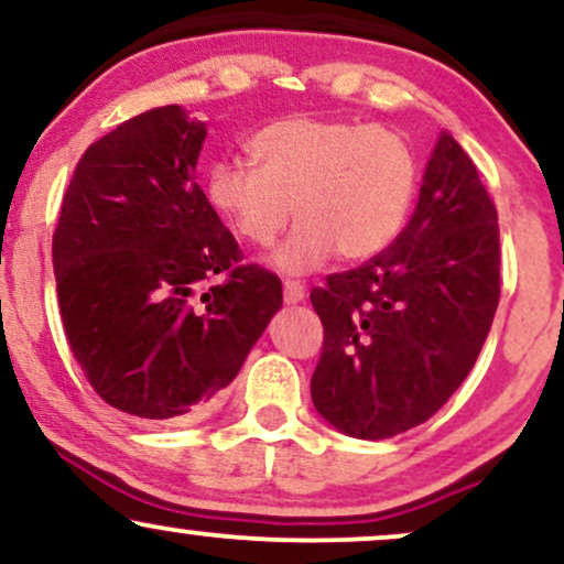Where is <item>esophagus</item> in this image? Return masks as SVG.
I'll return each mask as SVG.
<instances>
[{
    "label": "esophagus",
    "mask_w": 564,
    "mask_h": 564,
    "mask_svg": "<svg viewBox=\"0 0 564 564\" xmlns=\"http://www.w3.org/2000/svg\"><path fill=\"white\" fill-rule=\"evenodd\" d=\"M304 294H307V289L300 281H283V300H286V304L302 302Z\"/></svg>",
    "instance_id": "1"
}]
</instances>
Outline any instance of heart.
<instances>
[{
  "label": "heart",
  "instance_id": "b5f03b06",
  "mask_svg": "<svg viewBox=\"0 0 564 564\" xmlns=\"http://www.w3.org/2000/svg\"><path fill=\"white\" fill-rule=\"evenodd\" d=\"M254 167L217 160L205 196L236 239L278 249L283 273H310L338 254L362 262L402 234L417 194V158L397 131L355 120L289 115L260 128L247 144Z\"/></svg>",
  "mask_w": 564,
  "mask_h": 564
}]
</instances>
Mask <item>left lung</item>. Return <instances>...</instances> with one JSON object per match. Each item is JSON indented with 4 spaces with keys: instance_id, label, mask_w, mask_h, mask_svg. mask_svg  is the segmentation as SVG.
<instances>
[{
    "instance_id": "left-lung-1",
    "label": "left lung",
    "mask_w": 564,
    "mask_h": 564,
    "mask_svg": "<svg viewBox=\"0 0 564 564\" xmlns=\"http://www.w3.org/2000/svg\"><path fill=\"white\" fill-rule=\"evenodd\" d=\"M499 217L465 149L438 135L420 199L381 254L325 278L315 410L355 438H391L463 386L499 304Z\"/></svg>"
}]
</instances>
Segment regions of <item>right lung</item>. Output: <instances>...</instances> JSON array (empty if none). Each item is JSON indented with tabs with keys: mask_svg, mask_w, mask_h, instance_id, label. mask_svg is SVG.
<instances>
[{
	"mask_svg": "<svg viewBox=\"0 0 564 564\" xmlns=\"http://www.w3.org/2000/svg\"><path fill=\"white\" fill-rule=\"evenodd\" d=\"M205 135L178 105L101 135L78 160L52 236L73 357L107 404L141 423L213 404L283 302L278 275L241 262L196 183Z\"/></svg>",
	"mask_w": 564,
	"mask_h": 564,
	"instance_id": "1",
	"label": "right lung"
}]
</instances>
